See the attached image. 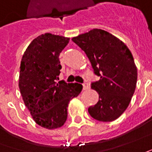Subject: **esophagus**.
<instances>
[{
    "label": "esophagus",
    "mask_w": 152,
    "mask_h": 152,
    "mask_svg": "<svg viewBox=\"0 0 152 152\" xmlns=\"http://www.w3.org/2000/svg\"><path fill=\"white\" fill-rule=\"evenodd\" d=\"M82 86H83V90L89 89V85H88V83H84Z\"/></svg>",
    "instance_id": "1"
}]
</instances>
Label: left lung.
I'll return each mask as SVG.
<instances>
[{"label":"left lung","instance_id":"obj_1","mask_svg":"<svg viewBox=\"0 0 152 152\" xmlns=\"http://www.w3.org/2000/svg\"><path fill=\"white\" fill-rule=\"evenodd\" d=\"M89 59L100 80L91 84L99 101L88 112L99 121H112L127 108L136 90L137 69L132 54L117 37L106 31L93 29L73 37Z\"/></svg>","mask_w":152,"mask_h":152}]
</instances>
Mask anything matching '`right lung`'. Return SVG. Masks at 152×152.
Wrapping results in <instances>:
<instances>
[{
    "instance_id": "obj_1",
    "label": "right lung",
    "mask_w": 152,
    "mask_h": 152,
    "mask_svg": "<svg viewBox=\"0 0 152 152\" xmlns=\"http://www.w3.org/2000/svg\"><path fill=\"white\" fill-rule=\"evenodd\" d=\"M70 38L46 33L34 39L20 61L19 88L33 120L42 127L52 130L62 126L67 107L77 96L82 85L59 80L61 66L59 56Z\"/></svg>"
}]
</instances>
